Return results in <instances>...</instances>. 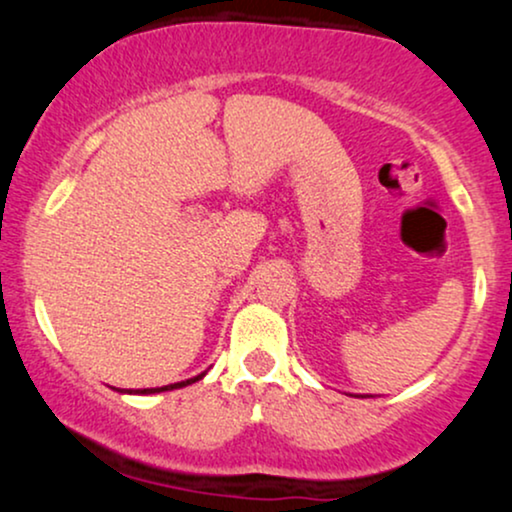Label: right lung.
Returning <instances> with one entry per match:
<instances>
[{
  "label": "right lung",
  "instance_id": "add662e5",
  "mask_svg": "<svg viewBox=\"0 0 512 512\" xmlns=\"http://www.w3.org/2000/svg\"><path fill=\"white\" fill-rule=\"evenodd\" d=\"M202 375H197V378H190V380H182V383H173V385H163V387H149V390H142V395H154V392H166V390H178V387H185V385H192L197 383V380H202Z\"/></svg>",
  "mask_w": 512,
  "mask_h": 512
}]
</instances>
